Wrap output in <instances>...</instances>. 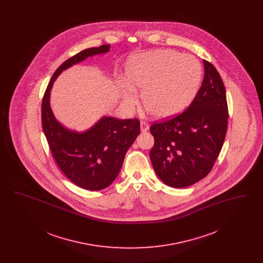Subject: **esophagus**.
Returning <instances> with one entry per match:
<instances>
[{
	"label": "esophagus",
	"instance_id": "34e87169",
	"mask_svg": "<svg viewBox=\"0 0 263 263\" xmlns=\"http://www.w3.org/2000/svg\"><path fill=\"white\" fill-rule=\"evenodd\" d=\"M140 128H141V131H142V132H146V131L149 130V124H148L146 121H141Z\"/></svg>",
	"mask_w": 263,
	"mask_h": 263
}]
</instances>
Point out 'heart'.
Masks as SVG:
<instances>
[{
	"label": "heart",
	"instance_id": "heart-1",
	"mask_svg": "<svg viewBox=\"0 0 263 263\" xmlns=\"http://www.w3.org/2000/svg\"><path fill=\"white\" fill-rule=\"evenodd\" d=\"M122 98L132 106L134 88L142 89V102L155 117L165 119L181 112L194 98L201 80L199 62L174 50H156L132 57L125 68Z\"/></svg>",
	"mask_w": 263,
	"mask_h": 263
}]
</instances>
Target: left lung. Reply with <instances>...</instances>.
I'll use <instances>...</instances> for the list:
<instances>
[{
	"instance_id": "8db88e82",
	"label": "left lung",
	"mask_w": 263,
	"mask_h": 263,
	"mask_svg": "<svg viewBox=\"0 0 263 263\" xmlns=\"http://www.w3.org/2000/svg\"><path fill=\"white\" fill-rule=\"evenodd\" d=\"M204 79L185 111L150 127L155 139L150 152L157 175L175 188L194 184L212 170L228 128V104L222 78L203 60Z\"/></svg>"
}]
</instances>
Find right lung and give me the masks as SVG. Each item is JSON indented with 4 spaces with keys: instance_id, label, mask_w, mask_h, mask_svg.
<instances>
[{
    "instance_id": "add662e5",
    "label": "right lung",
    "mask_w": 263,
    "mask_h": 263,
    "mask_svg": "<svg viewBox=\"0 0 263 263\" xmlns=\"http://www.w3.org/2000/svg\"><path fill=\"white\" fill-rule=\"evenodd\" d=\"M110 49L109 44L81 51L66 60L52 76L42 106V128L51 153L60 170L73 183L88 190L109 186L117 177L126 153L140 134V121L103 116L84 132L67 129L55 118L50 106L53 83L73 65Z\"/></svg>"
}]
</instances>
